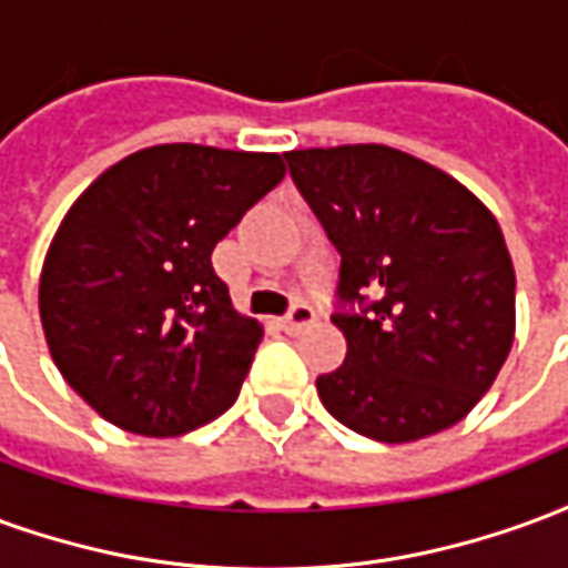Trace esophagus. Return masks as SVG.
Here are the masks:
<instances>
[{
	"instance_id": "esophagus-1",
	"label": "esophagus",
	"mask_w": 568,
	"mask_h": 568,
	"mask_svg": "<svg viewBox=\"0 0 568 568\" xmlns=\"http://www.w3.org/2000/svg\"><path fill=\"white\" fill-rule=\"evenodd\" d=\"M316 322V310L310 307V304H304V301H297L295 307L288 310V316L283 320V328L288 334H297L304 332V328H310Z\"/></svg>"
}]
</instances>
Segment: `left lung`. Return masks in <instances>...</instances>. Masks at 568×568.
Returning a JSON list of instances; mask_svg holds the SVG:
<instances>
[{
    "mask_svg": "<svg viewBox=\"0 0 568 568\" xmlns=\"http://www.w3.org/2000/svg\"><path fill=\"white\" fill-rule=\"evenodd\" d=\"M285 161L341 252L337 295L358 304L332 316L346 362L316 381L325 410L383 444L456 426L514 344V264L496 215L444 170L377 142Z\"/></svg>",
    "mask_w": 568,
    "mask_h": 568,
    "instance_id": "1",
    "label": "left lung"
}]
</instances>
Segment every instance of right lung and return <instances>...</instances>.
I'll return each mask as SVG.
<instances>
[{
	"mask_svg": "<svg viewBox=\"0 0 568 568\" xmlns=\"http://www.w3.org/2000/svg\"><path fill=\"white\" fill-rule=\"evenodd\" d=\"M283 154L170 142L84 187L39 280L63 381L112 426L173 438L234 405L264 328L236 313L212 248L283 182Z\"/></svg>",
	"mask_w": 568,
	"mask_h": 568,
	"instance_id": "obj_1",
	"label": "right lung"
}]
</instances>
